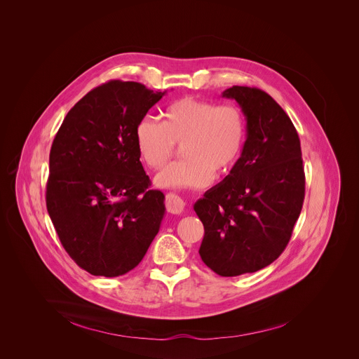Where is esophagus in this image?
Returning a JSON list of instances; mask_svg holds the SVG:
<instances>
[{"label": "esophagus", "instance_id": "1", "mask_svg": "<svg viewBox=\"0 0 359 359\" xmlns=\"http://www.w3.org/2000/svg\"><path fill=\"white\" fill-rule=\"evenodd\" d=\"M165 207H167L168 212L180 214L185 208V201L175 194H168V195H165Z\"/></svg>", "mask_w": 359, "mask_h": 359}]
</instances>
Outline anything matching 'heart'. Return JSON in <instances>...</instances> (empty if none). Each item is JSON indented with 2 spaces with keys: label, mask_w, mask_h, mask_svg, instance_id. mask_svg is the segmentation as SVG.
Returning a JSON list of instances; mask_svg holds the SVG:
<instances>
[{
  "label": "heart",
  "mask_w": 359,
  "mask_h": 359,
  "mask_svg": "<svg viewBox=\"0 0 359 359\" xmlns=\"http://www.w3.org/2000/svg\"><path fill=\"white\" fill-rule=\"evenodd\" d=\"M246 138L243 111L235 104L185 97L163 111L161 124L142 118L135 141L142 160L154 170L161 168L182 144L187 157L158 172L160 188L196 189L207 187L214 175H226L238 163Z\"/></svg>",
  "instance_id": "obj_1"
}]
</instances>
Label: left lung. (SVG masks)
Returning a JSON list of instances; mask_svg holds the SVG:
<instances>
[{"instance_id": "obj_1", "label": "left lung", "mask_w": 359, "mask_h": 359, "mask_svg": "<svg viewBox=\"0 0 359 359\" xmlns=\"http://www.w3.org/2000/svg\"><path fill=\"white\" fill-rule=\"evenodd\" d=\"M248 138L231 172L194 208L203 222L199 255L221 276L256 272L280 256L302 212L306 175L299 134L266 93L233 86Z\"/></svg>"}]
</instances>
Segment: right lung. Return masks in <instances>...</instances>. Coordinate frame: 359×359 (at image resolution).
I'll return each mask as SVG.
<instances>
[{
  "instance_id": "obj_1",
  "label": "right lung",
  "mask_w": 359,
  "mask_h": 359,
  "mask_svg": "<svg viewBox=\"0 0 359 359\" xmlns=\"http://www.w3.org/2000/svg\"><path fill=\"white\" fill-rule=\"evenodd\" d=\"M164 94L110 80L76 103L55 135L47 210L67 255L91 275L134 269L160 229L164 195L149 189L135 130Z\"/></svg>"
}]
</instances>
